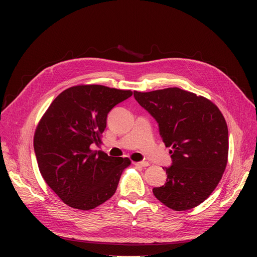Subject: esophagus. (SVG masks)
Wrapping results in <instances>:
<instances>
[{
  "label": "esophagus",
  "instance_id": "obj_1",
  "mask_svg": "<svg viewBox=\"0 0 257 257\" xmlns=\"http://www.w3.org/2000/svg\"><path fill=\"white\" fill-rule=\"evenodd\" d=\"M134 164L137 165V166H142V167L149 166V163H148V162H134Z\"/></svg>",
  "mask_w": 257,
  "mask_h": 257
}]
</instances>
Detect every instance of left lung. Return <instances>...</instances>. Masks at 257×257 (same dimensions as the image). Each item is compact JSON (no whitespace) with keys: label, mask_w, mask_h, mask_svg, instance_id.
<instances>
[{"label":"left lung","mask_w":257,"mask_h":257,"mask_svg":"<svg viewBox=\"0 0 257 257\" xmlns=\"http://www.w3.org/2000/svg\"><path fill=\"white\" fill-rule=\"evenodd\" d=\"M134 97L159 123L160 135L172 148L166 183L154 188L161 203L184 211L205 201L219 184L228 158V130L211 100L179 88L134 91Z\"/></svg>","instance_id":"8db88e82"}]
</instances>
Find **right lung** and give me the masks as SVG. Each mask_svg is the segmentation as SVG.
Segmentation results:
<instances>
[{
    "mask_svg": "<svg viewBox=\"0 0 257 257\" xmlns=\"http://www.w3.org/2000/svg\"><path fill=\"white\" fill-rule=\"evenodd\" d=\"M131 90L100 84L68 88L53 99L35 130L34 151L44 180L67 206L90 210L115 193L127 158L92 150L106 128L107 114L132 96Z\"/></svg>",
    "mask_w": 257,
    "mask_h": 257,
    "instance_id": "right-lung-1",
    "label": "right lung"
}]
</instances>
